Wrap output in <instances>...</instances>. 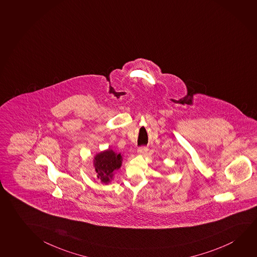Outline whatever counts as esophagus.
<instances>
[{"instance_id":"1","label":"esophagus","mask_w":257,"mask_h":257,"mask_svg":"<svg viewBox=\"0 0 257 257\" xmlns=\"http://www.w3.org/2000/svg\"><path fill=\"white\" fill-rule=\"evenodd\" d=\"M147 152H148V148L147 147H141V148H139L138 149V154L143 155L146 154Z\"/></svg>"}]
</instances>
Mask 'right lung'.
Masks as SVG:
<instances>
[{
	"label": "right lung",
	"instance_id": "add662e5",
	"mask_svg": "<svg viewBox=\"0 0 257 257\" xmlns=\"http://www.w3.org/2000/svg\"><path fill=\"white\" fill-rule=\"evenodd\" d=\"M122 158L121 153H115L111 149L100 151L95 155L93 166L97 177L104 184H108L114 178V171L122 166Z\"/></svg>",
	"mask_w": 257,
	"mask_h": 257
}]
</instances>
